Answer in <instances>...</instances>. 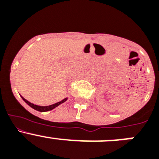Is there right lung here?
<instances>
[{"mask_svg":"<svg viewBox=\"0 0 159 159\" xmlns=\"http://www.w3.org/2000/svg\"><path fill=\"white\" fill-rule=\"evenodd\" d=\"M22 99H23V100L25 101V102H26L28 105H29L31 107H32L33 109H35V110L38 111H41V112L48 111L52 110V109H54L55 107H58L59 105L61 104V103H63V102H64L66 100H67V99H63L62 101H60V102H57V103H55V104L50 105V106H47V107H41V106H37V105L33 104V103H32V102H29L28 100H26V99H25V98H23V97H22Z\"/></svg>","mask_w":159,"mask_h":159,"instance_id":"obj_1","label":"right lung"}]
</instances>
